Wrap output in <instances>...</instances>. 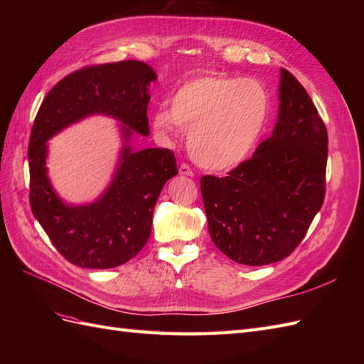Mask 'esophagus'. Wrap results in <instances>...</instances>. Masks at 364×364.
I'll return each mask as SVG.
<instances>
[{"label":"esophagus","instance_id":"1","mask_svg":"<svg viewBox=\"0 0 364 364\" xmlns=\"http://www.w3.org/2000/svg\"><path fill=\"white\" fill-rule=\"evenodd\" d=\"M179 174L181 176H188V178H193V176H194L193 170L190 168V165H186V164L181 165V167H179Z\"/></svg>","mask_w":364,"mask_h":364}]
</instances>
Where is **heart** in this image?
I'll use <instances>...</instances> for the list:
<instances>
[{
    "label": "heart",
    "mask_w": 364,
    "mask_h": 364,
    "mask_svg": "<svg viewBox=\"0 0 364 364\" xmlns=\"http://www.w3.org/2000/svg\"><path fill=\"white\" fill-rule=\"evenodd\" d=\"M270 95L261 82L208 74L183 83L161 106L153 127L164 136L190 132L188 149L197 164L228 170L247 159L267 123Z\"/></svg>",
    "instance_id": "1"
}]
</instances>
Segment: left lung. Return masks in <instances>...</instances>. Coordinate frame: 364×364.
Segmentation results:
<instances>
[{
  "label": "left lung",
  "mask_w": 364,
  "mask_h": 364,
  "mask_svg": "<svg viewBox=\"0 0 364 364\" xmlns=\"http://www.w3.org/2000/svg\"><path fill=\"white\" fill-rule=\"evenodd\" d=\"M278 119L249 161L200 190L214 245L245 266H266L301 243L325 197L328 134L305 87L281 70Z\"/></svg>",
  "instance_id": "1"
}]
</instances>
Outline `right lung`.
<instances>
[{"instance_id":"add662e5","label":"right lung","mask_w":364,"mask_h":364,"mask_svg":"<svg viewBox=\"0 0 364 364\" xmlns=\"http://www.w3.org/2000/svg\"><path fill=\"white\" fill-rule=\"evenodd\" d=\"M156 79L139 60L95 65L62 79L39 107L28 146L30 206L54 247L75 266L114 269L134 258L150 237L165 182L178 174L168 149L135 151L130 146L135 134H150L149 86ZM92 114L117 119L124 146L105 191L94 203L73 205L49 182L46 141Z\"/></svg>"}]
</instances>
